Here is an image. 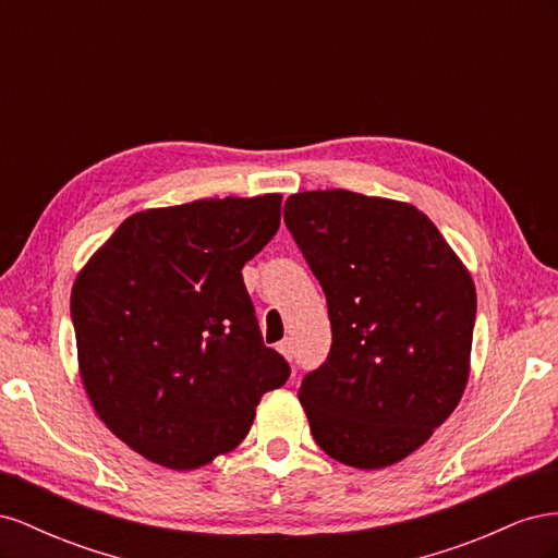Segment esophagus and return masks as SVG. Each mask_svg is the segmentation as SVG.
I'll use <instances>...</instances> for the list:
<instances>
[{
  "instance_id": "obj_1",
  "label": "esophagus",
  "mask_w": 558,
  "mask_h": 558,
  "mask_svg": "<svg viewBox=\"0 0 558 558\" xmlns=\"http://www.w3.org/2000/svg\"><path fill=\"white\" fill-rule=\"evenodd\" d=\"M277 351L281 353V356H283L286 361H293V356H295V347H293V340H291V337H286V340H281V342L277 344Z\"/></svg>"
}]
</instances>
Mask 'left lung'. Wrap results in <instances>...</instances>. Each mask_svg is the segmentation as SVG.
<instances>
[{
  "instance_id": "obj_1",
  "label": "left lung",
  "mask_w": 558,
  "mask_h": 558,
  "mask_svg": "<svg viewBox=\"0 0 558 558\" xmlns=\"http://www.w3.org/2000/svg\"><path fill=\"white\" fill-rule=\"evenodd\" d=\"M289 226L326 293L332 344L298 398L335 461L379 470L408 459L459 404L477 293L430 218L351 191L286 199Z\"/></svg>"
}]
</instances>
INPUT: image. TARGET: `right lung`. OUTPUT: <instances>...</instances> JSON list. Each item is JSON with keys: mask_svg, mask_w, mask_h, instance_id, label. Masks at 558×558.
<instances>
[{"mask_svg": "<svg viewBox=\"0 0 558 558\" xmlns=\"http://www.w3.org/2000/svg\"><path fill=\"white\" fill-rule=\"evenodd\" d=\"M281 195L132 214L72 289L78 373L97 416L144 459L195 470L238 447L291 375L265 347L242 267L275 238Z\"/></svg>", "mask_w": 558, "mask_h": 558, "instance_id": "right-lung-1", "label": "right lung"}]
</instances>
